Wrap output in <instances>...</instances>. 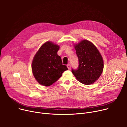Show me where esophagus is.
Returning a JSON list of instances; mask_svg holds the SVG:
<instances>
[{"label": "esophagus", "instance_id": "esophagus-1", "mask_svg": "<svg viewBox=\"0 0 127 127\" xmlns=\"http://www.w3.org/2000/svg\"><path fill=\"white\" fill-rule=\"evenodd\" d=\"M67 68H68V69H70L71 68V65H70L69 64H68L67 65Z\"/></svg>", "mask_w": 127, "mask_h": 127}]
</instances>
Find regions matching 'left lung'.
<instances>
[{
    "mask_svg": "<svg viewBox=\"0 0 127 127\" xmlns=\"http://www.w3.org/2000/svg\"><path fill=\"white\" fill-rule=\"evenodd\" d=\"M78 58L77 69L71 72L77 80L90 85L94 83L101 76L103 69L102 57L96 47L88 40H82L74 45Z\"/></svg>",
    "mask_w": 127,
    "mask_h": 127,
    "instance_id": "8db88e82",
    "label": "left lung"
}]
</instances>
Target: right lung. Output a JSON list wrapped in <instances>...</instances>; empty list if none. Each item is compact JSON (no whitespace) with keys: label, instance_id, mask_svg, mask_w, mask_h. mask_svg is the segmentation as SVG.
Wrapping results in <instances>:
<instances>
[{"label":"right lung","instance_id":"1","mask_svg":"<svg viewBox=\"0 0 127 127\" xmlns=\"http://www.w3.org/2000/svg\"><path fill=\"white\" fill-rule=\"evenodd\" d=\"M59 48V45L48 41L42 45L33 58L32 73L40 84L45 86L52 85L62 76L64 71L68 70L58 55Z\"/></svg>","mask_w":127,"mask_h":127}]
</instances>
